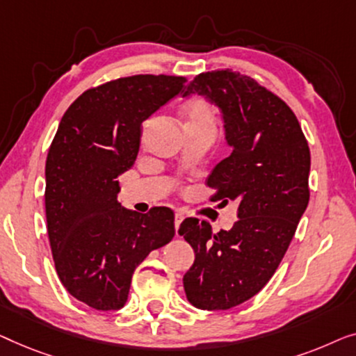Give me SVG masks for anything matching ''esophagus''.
Listing matches in <instances>:
<instances>
[{
	"mask_svg": "<svg viewBox=\"0 0 356 356\" xmlns=\"http://www.w3.org/2000/svg\"><path fill=\"white\" fill-rule=\"evenodd\" d=\"M182 221H184V214L182 213H176V219H174V226H176V234H177V230H179L180 222H182Z\"/></svg>",
	"mask_w": 356,
	"mask_h": 356,
	"instance_id": "34e87169",
	"label": "esophagus"
}]
</instances>
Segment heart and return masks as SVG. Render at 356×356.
Instances as JSON below:
<instances>
[{"mask_svg": "<svg viewBox=\"0 0 356 356\" xmlns=\"http://www.w3.org/2000/svg\"><path fill=\"white\" fill-rule=\"evenodd\" d=\"M182 114L187 129H207L213 132L216 129V116H214L211 104L204 98L190 99L184 106Z\"/></svg>", "mask_w": 356, "mask_h": 356, "instance_id": "b5f03b06", "label": "heart"}]
</instances>
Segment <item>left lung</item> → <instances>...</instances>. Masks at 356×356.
I'll use <instances>...</instances> for the list:
<instances>
[{"instance_id": "obj_1", "label": "left lung", "mask_w": 356, "mask_h": 356, "mask_svg": "<svg viewBox=\"0 0 356 356\" xmlns=\"http://www.w3.org/2000/svg\"><path fill=\"white\" fill-rule=\"evenodd\" d=\"M198 93L221 109L232 153L216 164L208 187L214 202L238 203L237 222L214 234L187 218L179 234L195 261L184 276L188 302L229 309L257 295L276 273L308 207L309 148L292 109L240 72L198 74L184 97Z\"/></svg>"}]
</instances>
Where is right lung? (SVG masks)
<instances>
[{"instance_id":"right-lung-1","label":"right lung","mask_w":356,"mask_h":356,"mask_svg":"<svg viewBox=\"0 0 356 356\" xmlns=\"http://www.w3.org/2000/svg\"><path fill=\"white\" fill-rule=\"evenodd\" d=\"M185 82L138 74L88 88L49 147L44 208L54 268L67 292L95 309L122 308L135 268L176 234L171 208H122L118 177L137 159L142 122Z\"/></svg>"}]
</instances>
